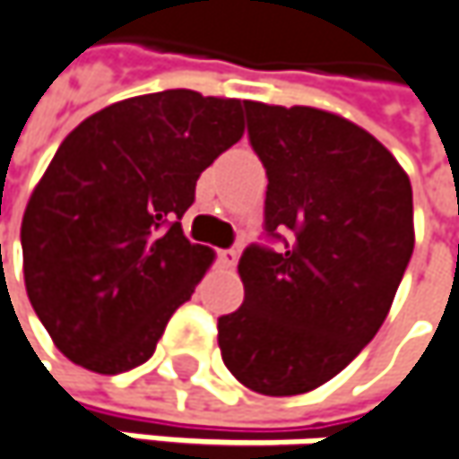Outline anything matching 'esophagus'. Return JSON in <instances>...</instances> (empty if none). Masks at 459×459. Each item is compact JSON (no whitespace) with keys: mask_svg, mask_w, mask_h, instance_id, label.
I'll list each match as a JSON object with an SVG mask.
<instances>
[{"mask_svg":"<svg viewBox=\"0 0 459 459\" xmlns=\"http://www.w3.org/2000/svg\"><path fill=\"white\" fill-rule=\"evenodd\" d=\"M236 259H238V252H236V249H218V262H221L223 267H233Z\"/></svg>","mask_w":459,"mask_h":459,"instance_id":"obj_1","label":"esophagus"}]
</instances>
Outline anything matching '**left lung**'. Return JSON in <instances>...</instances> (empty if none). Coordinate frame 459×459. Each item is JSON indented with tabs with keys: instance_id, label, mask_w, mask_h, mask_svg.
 <instances>
[{
	"instance_id": "1",
	"label": "left lung",
	"mask_w": 459,
	"mask_h": 459,
	"mask_svg": "<svg viewBox=\"0 0 459 459\" xmlns=\"http://www.w3.org/2000/svg\"><path fill=\"white\" fill-rule=\"evenodd\" d=\"M244 108L267 171L264 236L283 247L244 249V304L218 319V345L244 387L301 394L382 327L413 255V189L390 150L337 114Z\"/></svg>"
}]
</instances>
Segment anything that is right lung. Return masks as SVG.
<instances>
[{
    "instance_id": "obj_1",
    "label": "right lung",
    "mask_w": 459,
    "mask_h": 459,
    "mask_svg": "<svg viewBox=\"0 0 459 459\" xmlns=\"http://www.w3.org/2000/svg\"><path fill=\"white\" fill-rule=\"evenodd\" d=\"M244 134V103L163 91L106 106L59 145L22 215L33 309L69 361L122 374L155 353L212 252L181 218Z\"/></svg>"
}]
</instances>
